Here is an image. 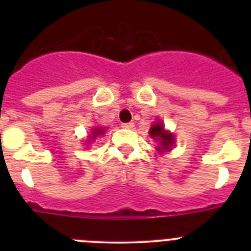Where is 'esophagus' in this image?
I'll return each mask as SVG.
<instances>
[{
  "label": "esophagus",
  "mask_w": 251,
  "mask_h": 251,
  "mask_svg": "<svg viewBox=\"0 0 251 251\" xmlns=\"http://www.w3.org/2000/svg\"><path fill=\"white\" fill-rule=\"evenodd\" d=\"M122 127L126 128V129H132V128L134 127V123H133V122H129V123H123L122 124Z\"/></svg>",
  "instance_id": "obj_1"
}]
</instances>
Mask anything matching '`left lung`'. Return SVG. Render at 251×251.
Instances as JSON below:
<instances>
[{
    "instance_id": "1",
    "label": "left lung",
    "mask_w": 251,
    "mask_h": 251,
    "mask_svg": "<svg viewBox=\"0 0 251 251\" xmlns=\"http://www.w3.org/2000/svg\"><path fill=\"white\" fill-rule=\"evenodd\" d=\"M150 134L152 138L158 139L159 146H161L158 151H170L171 147L174 146V136L171 133L166 132L161 123L152 126V128L150 129Z\"/></svg>"
}]
</instances>
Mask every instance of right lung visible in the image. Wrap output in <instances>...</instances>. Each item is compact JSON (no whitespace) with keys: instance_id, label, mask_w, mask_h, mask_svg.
Returning <instances> with one entry per match:
<instances>
[{"instance_id":"right-lung-1","label":"right lung","mask_w":251,"mask_h":251,"mask_svg":"<svg viewBox=\"0 0 251 251\" xmlns=\"http://www.w3.org/2000/svg\"><path fill=\"white\" fill-rule=\"evenodd\" d=\"M103 133H104L103 128H95V129L92 132V136H90V139H94L95 137L99 136V134H103Z\"/></svg>"}]
</instances>
